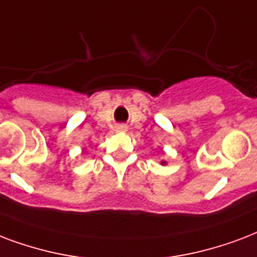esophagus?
Instances as JSON below:
<instances>
[{"instance_id": "34e87169", "label": "esophagus", "mask_w": 257, "mask_h": 257, "mask_svg": "<svg viewBox=\"0 0 257 257\" xmlns=\"http://www.w3.org/2000/svg\"><path fill=\"white\" fill-rule=\"evenodd\" d=\"M114 131H115V132H120V133L126 132V131H128V126H126V125H124V124H118V125H115Z\"/></svg>"}]
</instances>
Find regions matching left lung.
I'll use <instances>...</instances> for the list:
<instances>
[{"label": "left lung", "instance_id": "left-lung-1", "mask_svg": "<svg viewBox=\"0 0 257 257\" xmlns=\"http://www.w3.org/2000/svg\"><path fill=\"white\" fill-rule=\"evenodd\" d=\"M160 163H162V166H166V164H167V163H166V162H164V160H162Z\"/></svg>", "mask_w": 257, "mask_h": 257}]
</instances>
